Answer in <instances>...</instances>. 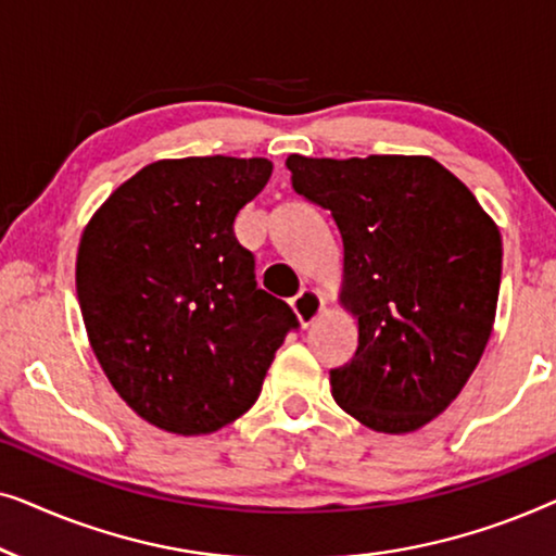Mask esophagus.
<instances>
[{
	"mask_svg": "<svg viewBox=\"0 0 556 556\" xmlns=\"http://www.w3.org/2000/svg\"><path fill=\"white\" fill-rule=\"evenodd\" d=\"M324 306H326V303L321 299V293L314 291V288H303V291L291 301V308H293L295 318L301 321V326L314 324L316 318L321 316Z\"/></svg>",
	"mask_w": 556,
	"mask_h": 556,
	"instance_id": "esophagus-1",
	"label": "esophagus"
}]
</instances>
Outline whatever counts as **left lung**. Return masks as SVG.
Returning a JSON list of instances; mask_svg holds the SVG:
<instances>
[{
  "mask_svg": "<svg viewBox=\"0 0 556 556\" xmlns=\"http://www.w3.org/2000/svg\"><path fill=\"white\" fill-rule=\"evenodd\" d=\"M286 166L344 242L339 303L356 318L359 346L331 369L333 400L375 432L420 430L458 397L489 344L498 225L430 156L291 154Z\"/></svg>",
  "mask_w": 556,
  "mask_h": 556,
  "instance_id": "left-lung-1",
  "label": "left lung"
}]
</instances>
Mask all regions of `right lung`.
<instances>
[{
  "instance_id": "add662e5",
  "label": "right lung",
  "mask_w": 556,
  "mask_h": 556,
  "mask_svg": "<svg viewBox=\"0 0 556 556\" xmlns=\"http://www.w3.org/2000/svg\"><path fill=\"white\" fill-rule=\"evenodd\" d=\"M263 156L159 159L88 219L75 288L121 400L174 435H210L255 405L286 333V301L255 286L235 217L268 185Z\"/></svg>"
}]
</instances>
